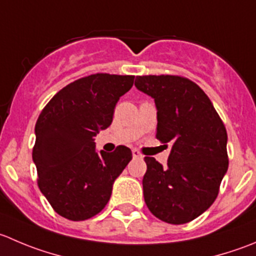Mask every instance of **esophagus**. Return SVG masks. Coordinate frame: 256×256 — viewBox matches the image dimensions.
Wrapping results in <instances>:
<instances>
[{
    "instance_id": "esophagus-1",
    "label": "esophagus",
    "mask_w": 256,
    "mask_h": 256,
    "mask_svg": "<svg viewBox=\"0 0 256 256\" xmlns=\"http://www.w3.org/2000/svg\"><path fill=\"white\" fill-rule=\"evenodd\" d=\"M132 156H134V158H142V155H141V152L138 150V148H134Z\"/></svg>"
}]
</instances>
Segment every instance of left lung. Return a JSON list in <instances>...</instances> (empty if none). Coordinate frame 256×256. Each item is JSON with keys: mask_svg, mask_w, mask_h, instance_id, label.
<instances>
[{"mask_svg": "<svg viewBox=\"0 0 256 256\" xmlns=\"http://www.w3.org/2000/svg\"><path fill=\"white\" fill-rule=\"evenodd\" d=\"M135 86L154 98L156 138L171 145L168 168L145 156L144 199L158 219L185 224L206 212L219 194L229 166L226 128L206 94L188 78L136 76Z\"/></svg>", "mask_w": 256, "mask_h": 256, "instance_id": "1", "label": "left lung"}]
</instances>
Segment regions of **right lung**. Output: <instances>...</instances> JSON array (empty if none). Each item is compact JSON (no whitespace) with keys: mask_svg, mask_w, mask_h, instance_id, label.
Segmentation results:
<instances>
[{"mask_svg":"<svg viewBox=\"0 0 256 256\" xmlns=\"http://www.w3.org/2000/svg\"><path fill=\"white\" fill-rule=\"evenodd\" d=\"M135 76L95 74L60 90L37 118L32 158L38 188L54 212L72 222L90 219L110 200L112 185L132 152L96 151L95 136L112 122L118 98Z\"/></svg>","mask_w":256,"mask_h":256,"instance_id":"obj_1","label":"right lung"}]
</instances>
